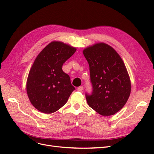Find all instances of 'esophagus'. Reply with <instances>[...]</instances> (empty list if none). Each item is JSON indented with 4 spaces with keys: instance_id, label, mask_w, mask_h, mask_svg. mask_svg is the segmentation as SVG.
Returning <instances> with one entry per match:
<instances>
[{
    "instance_id": "esophagus-1",
    "label": "esophagus",
    "mask_w": 154,
    "mask_h": 154,
    "mask_svg": "<svg viewBox=\"0 0 154 154\" xmlns=\"http://www.w3.org/2000/svg\"><path fill=\"white\" fill-rule=\"evenodd\" d=\"M83 87H82V86L79 87H78V88H77L78 91H79V92H82V91H83Z\"/></svg>"
}]
</instances>
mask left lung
Masks as SVG:
<instances>
[{
    "label": "left lung",
    "instance_id": "obj_1",
    "mask_svg": "<svg viewBox=\"0 0 154 154\" xmlns=\"http://www.w3.org/2000/svg\"><path fill=\"white\" fill-rule=\"evenodd\" d=\"M89 65L91 94L86 93L88 105L103 116L122 109L131 91L130 77L118 53L108 44L98 43L83 51Z\"/></svg>",
    "mask_w": 154,
    "mask_h": 154
}]
</instances>
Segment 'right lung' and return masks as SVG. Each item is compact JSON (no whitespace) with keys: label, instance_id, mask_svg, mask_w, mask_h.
Returning a JSON list of instances; mask_svg holds the SVG:
<instances>
[{"label":"right lung","instance_id":"1","mask_svg":"<svg viewBox=\"0 0 154 154\" xmlns=\"http://www.w3.org/2000/svg\"><path fill=\"white\" fill-rule=\"evenodd\" d=\"M76 49L61 42L49 44L37 56L27 80V94L34 107L45 114H51L67 103L75 90L63 64Z\"/></svg>","mask_w":154,"mask_h":154}]
</instances>
